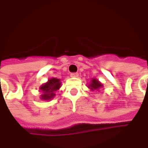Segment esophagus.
Returning <instances> with one entry per match:
<instances>
[{
    "instance_id": "1",
    "label": "esophagus",
    "mask_w": 148,
    "mask_h": 148,
    "mask_svg": "<svg viewBox=\"0 0 148 148\" xmlns=\"http://www.w3.org/2000/svg\"><path fill=\"white\" fill-rule=\"evenodd\" d=\"M71 77H78V74H77V73H72V74H71Z\"/></svg>"
}]
</instances>
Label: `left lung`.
<instances>
[{"label": "left lung", "mask_w": 148, "mask_h": 148, "mask_svg": "<svg viewBox=\"0 0 148 148\" xmlns=\"http://www.w3.org/2000/svg\"><path fill=\"white\" fill-rule=\"evenodd\" d=\"M103 87V84L99 82L98 79H96V78H92L91 81H90V83L88 85V88L90 89V90L92 91H94V90H97V91H100V90Z\"/></svg>", "instance_id": "1"}]
</instances>
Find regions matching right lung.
Listing matches in <instances>:
<instances>
[{
    "instance_id": "add662e5",
    "label": "right lung",
    "mask_w": 148,
    "mask_h": 148,
    "mask_svg": "<svg viewBox=\"0 0 148 148\" xmlns=\"http://www.w3.org/2000/svg\"><path fill=\"white\" fill-rule=\"evenodd\" d=\"M62 82L60 79L56 77L50 78L47 82L43 83L39 87L41 95L39 98L42 101H50L52 100L55 96V92L60 89Z\"/></svg>"
}]
</instances>
